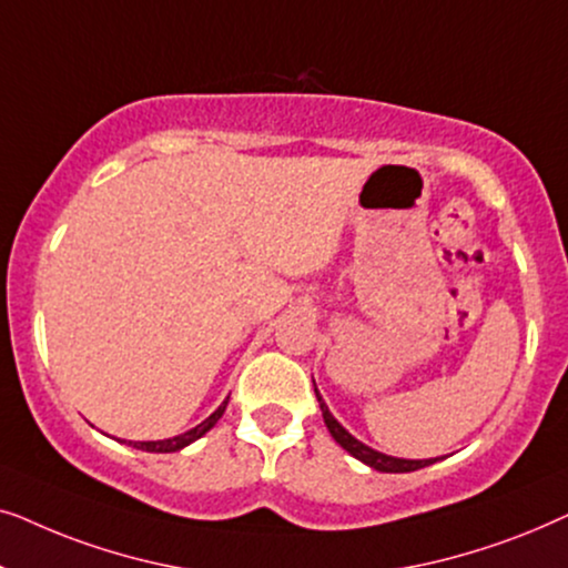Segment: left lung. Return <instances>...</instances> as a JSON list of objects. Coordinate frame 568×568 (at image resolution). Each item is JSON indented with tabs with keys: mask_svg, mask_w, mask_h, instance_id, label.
Wrapping results in <instances>:
<instances>
[{
	"mask_svg": "<svg viewBox=\"0 0 568 568\" xmlns=\"http://www.w3.org/2000/svg\"><path fill=\"white\" fill-rule=\"evenodd\" d=\"M315 395H317V403H321L323 422H325V426H328L331 437L336 439L338 445L344 447L348 455H354L356 460L367 463L369 468H375V470H379V473H410V470H422V468H426V465L437 463V457H434V460H403V457L383 455V453H377V449L362 445L359 439H354L352 434H348V432L344 429V426H341V424L336 422V418L331 416V410H328V406H325V403H323L321 393H317V387H315Z\"/></svg>",
	"mask_w": 568,
	"mask_h": 568,
	"instance_id": "left-lung-1",
	"label": "left lung"
}]
</instances>
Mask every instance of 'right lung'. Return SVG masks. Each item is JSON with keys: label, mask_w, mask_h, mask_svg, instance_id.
<instances>
[{"label": "right lung", "mask_w": 568, "mask_h": 568, "mask_svg": "<svg viewBox=\"0 0 568 568\" xmlns=\"http://www.w3.org/2000/svg\"><path fill=\"white\" fill-rule=\"evenodd\" d=\"M230 400V398H227ZM227 400L222 403L220 408L214 410L212 416L206 418V422H201L199 426H193L191 432H185V434H181V437H173V439H160V442H134V447L136 449H144V453H178V449H183L185 445H191V442H196L199 437H204V434L212 429V426L220 422L222 418V414H224V408H227ZM131 445V442H129Z\"/></svg>", "instance_id": "add662e5"}]
</instances>
